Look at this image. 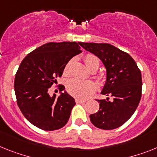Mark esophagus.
<instances>
[{
  "label": "esophagus",
  "instance_id": "1",
  "mask_svg": "<svg viewBox=\"0 0 157 157\" xmlns=\"http://www.w3.org/2000/svg\"><path fill=\"white\" fill-rule=\"evenodd\" d=\"M76 102L77 104H82V103H85V101H84V100H81V99H76Z\"/></svg>",
  "mask_w": 157,
  "mask_h": 157
}]
</instances>
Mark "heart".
Instances as JSON below:
<instances>
[{
	"label": "heart",
	"instance_id": "b5f03b06",
	"mask_svg": "<svg viewBox=\"0 0 157 157\" xmlns=\"http://www.w3.org/2000/svg\"><path fill=\"white\" fill-rule=\"evenodd\" d=\"M84 61L89 69L97 68L100 66V61L97 56L93 54H87L84 56ZM72 60H69L64 68V73L68 75L70 72ZM97 89L96 85L93 81H83L80 79H72L67 84V89L72 96L79 99H87L93 94Z\"/></svg>",
	"mask_w": 157,
	"mask_h": 157
}]
</instances>
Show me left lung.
<instances>
[{
    "instance_id": "left-lung-1",
    "label": "left lung",
    "mask_w": 157,
    "mask_h": 157,
    "mask_svg": "<svg viewBox=\"0 0 157 157\" xmlns=\"http://www.w3.org/2000/svg\"><path fill=\"white\" fill-rule=\"evenodd\" d=\"M79 44L96 55L103 62L107 72L101 94L109 97L97 100L100 109L91 114V122L101 129H115L129 119L139 105L141 72L129 54L112 44L84 42H79Z\"/></svg>"
}]
</instances>
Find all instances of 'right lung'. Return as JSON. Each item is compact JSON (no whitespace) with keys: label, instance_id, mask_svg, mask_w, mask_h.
Here are the masks:
<instances>
[{"label":"right lung","instance_id":"1","mask_svg":"<svg viewBox=\"0 0 157 157\" xmlns=\"http://www.w3.org/2000/svg\"><path fill=\"white\" fill-rule=\"evenodd\" d=\"M81 52L76 42H50L33 50L21 61L14 81L17 103L34 126L53 131L67 124L76 105L74 98L66 92L58 97L56 94L50 97L48 91L62 76L69 60Z\"/></svg>","mask_w":157,"mask_h":157}]
</instances>
